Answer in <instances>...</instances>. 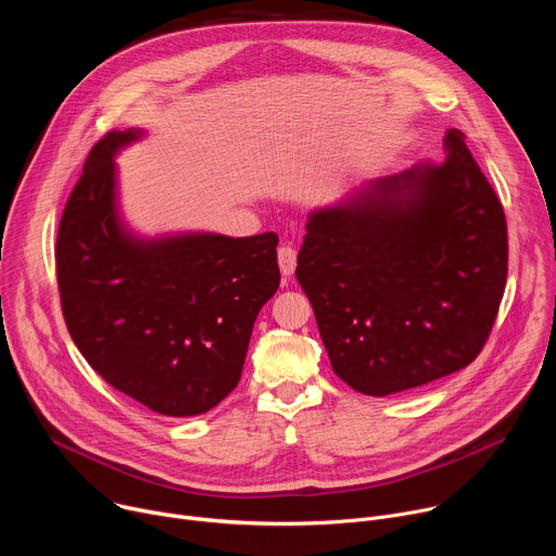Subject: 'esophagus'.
I'll list each match as a JSON object with an SVG mask.
<instances>
[{"instance_id": "obj_1", "label": "esophagus", "mask_w": 556, "mask_h": 556, "mask_svg": "<svg viewBox=\"0 0 556 556\" xmlns=\"http://www.w3.org/2000/svg\"><path fill=\"white\" fill-rule=\"evenodd\" d=\"M277 260H279V270L286 279H290L294 275L296 268V251L292 247H281L277 251Z\"/></svg>"}]
</instances>
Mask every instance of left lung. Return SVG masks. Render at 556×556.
Wrapping results in <instances>:
<instances>
[{
  "mask_svg": "<svg viewBox=\"0 0 556 556\" xmlns=\"http://www.w3.org/2000/svg\"><path fill=\"white\" fill-rule=\"evenodd\" d=\"M444 144L442 163L307 213L296 279L334 374L376 399L466 367L504 296V208L464 134L448 129Z\"/></svg>",
  "mask_w": 556,
  "mask_h": 556,
  "instance_id": "obj_1",
  "label": "left lung"
}]
</instances>
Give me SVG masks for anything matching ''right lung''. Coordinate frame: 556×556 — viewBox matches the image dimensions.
I'll use <instances>...</instances> for the list:
<instances>
[{"mask_svg": "<svg viewBox=\"0 0 556 556\" xmlns=\"http://www.w3.org/2000/svg\"><path fill=\"white\" fill-rule=\"evenodd\" d=\"M144 136L110 131L90 151L59 224L56 279L92 369L147 409L189 418L240 382L257 314L279 288V237L134 230L116 157Z\"/></svg>", "mask_w": 556, "mask_h": 556, "instance_id": "obj_1", "label": "right lung"}]
</instances>
